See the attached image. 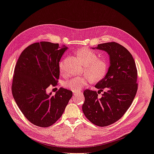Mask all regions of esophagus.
Listing matches in <instances>:
<instances>
[{"mask_svg": "<svg viewBox=\"0 0 154 154\" xmlns=\"http://www.w3.org/2000/svg\"><path fill=\"white\" fill-rule=\"evenodd\" d=\"M77 93H78V92H74V93H73V94H74V95H75V94H77Z\"/></svg>", "mask_w": 154, "mask_h": 154, "instance_id": "esophagus-1", "label": "esophagus"}]
</instances>
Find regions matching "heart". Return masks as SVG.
<instances>
[{
  "mask_svg": "<svg viewBox=\"0 0 154 154\" xmlns=\"http://www.w3.org/2000/svg\"><path fill=\"white\" fill-rule=\"evenodd\" d=\"M78 56L80 58L85 65L84 72L89 75L82 77H76L64 83L65 88L78 91L91 81L97 82L104 78L108 70V63L105 58L98 57V54L93 51L84 48L77 52ZM60 71L62 74H65L64 61L60 63Z\"/></svg>",
  "mask_w": 154,
  "mask_h": 154,
  "instance_id": "heart-1",
  "label": "heart"
}]
</instances>
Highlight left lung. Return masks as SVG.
Segmentation results:
<instances>
[{"label": "left lung", "mask_w": 154, "mask_h": 154, "mask_svg": "<svg viewBox=\"0 0 154 154\" xmlns=\"http://www.w3.org/2000/svg\"><path fill=\"white\" fill-rule=\"evenodd\" d=\"M96 48L109 55L110 66L106 76L95 85L98 92L84 91L82 110L90 122L104 127L117 122L130 107L138 89L137 70L131 53L121 45L106 43ZM103 88L106 91L99 99L97 94Z\"/></svg>", "instance_id": "left-lung-1"}]
</instances>
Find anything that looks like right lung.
Listing matches in <instances>:
<instances>
[{"label":"right lung","instance_id":"1","mask_svg":"<svg viewBox=\"0 0 154 154\" xmlns=\"http://www.w3.org/2000/svg\"><path fill=\"white\" fill-rule=\"evenodd\" d=\"M67 48L47 41L33 43L24 50L16 63L12 94L24 117L37 126L54 124L72 96L71 91L62 87L55 95L46 91L51 85H57L59 62Z\"/></svg>","mask_w":154,"mask_h":154}]
</instances>
